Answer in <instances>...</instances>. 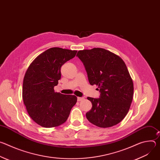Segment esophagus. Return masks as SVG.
<instances>
[{"label":"esophagus","mask_w":160,"mask_h":160,"mask_svg":"<svg viewBox=\"0 0 160 160\" xmlns=\"http://www.w3.org/2000/svg\"><path fill=\"white\" fill-rule=\"evenodd\" d=\"M83 99H84L83 98H80V97H78V98H77L78 101H83Z\"/></svg>","instance_id":"1"}]
</instances>
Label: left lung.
Segmentation results:
<instances>
[{"label":"left lung","mask_w":160,"mask_h":160,"mask_svg":"<svg viewBox=\"0 0 160 160\" xmlns=\"http://www.w3.org/2000/svg\"><path fill=\"white\" fill-rule=\"evenodd\" d=\"M90 85H96L100 98H87L92 107L86 113L87 120L99 127L108 128L123 120L129 111L133 84L127 67L118 55L102 48L79 51Z\"/></svg>","instance_id":"1"}]
</instances>
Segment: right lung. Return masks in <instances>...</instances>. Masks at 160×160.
I'll list each match as a JSON object with an SVG mask.
<instances>
[{"label":"right lung","mask_w":160,"mask_h":160,"mask_svg":"<svg viewBox=\"0 0 160 160\" xmlns=\"http://www.w3.org/2000/svg\"><path fill=\"white\" fill-rule=\"evenodd\" d=\"M77 51L52 48L38 55L30 64L22 83V96L30 118L45 128L64 123L77 98L54 91L61 79V67L73 58Z\"/></svg>","instance_id":"right-lung-1"}]
</instances>
